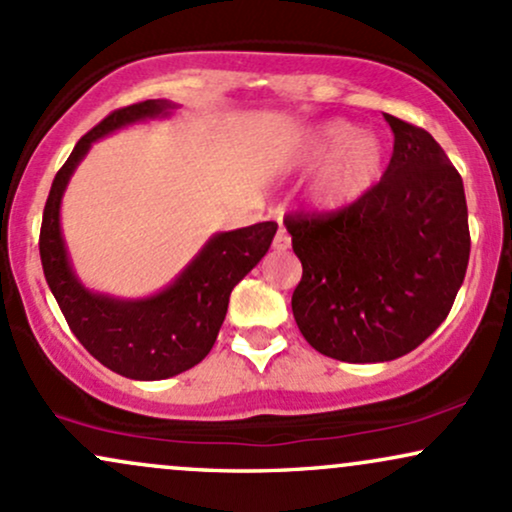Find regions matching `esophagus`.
<instances>
[{
  "mask_svg": "<svg viewBox=\"0 0 512 512\" xmlns=\"http://www.w3.org/2000/svg\"><path fill=\"white\" fill-rule=\"evenodd\" d=\"M272 245H274L276 252H286L291 248V236L286 233V228H279V231H276Z\"/></svg>",
  "mask_w": 512,
  "mask_h": 512,
  "instance_id": "esophagus-1",
  "label": "esophagus"
}]
</instances>
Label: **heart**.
<instances>
[{"label":"heart","mask_w":512,"mask_h":512,"mask_svg":"<svg viewBox=\"0 0 512 512\" xmlns=\"http://www.w3.org/2000/svg\"><path fill=\"white\" fill-rule=\"evenodd\" d=\"M301 166L317 168L310 197L320 209L339 211L361 202L378 185L385 168V144L378 134L358 132L351 122L330 120L303 139Z\"/></svg>","instance_id":"1"}]
</instances>
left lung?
<instances>
[{"label": "left lung", "instance_id": "left-lung-1", "mask_svg": "<svg viewBox=\"0 0 512 512\" xmlns=\"http://www.w3.org/2000/svg\"><path fill=\"white\" fill-rule=\"evenodd\" d=\"M385 120L395 149L361 202L284 219L303 264L291 298L298 330L346 363L414 351L448 317L469 262L460 173L426 129Z\"/></svg>", "mask_w": 512, "mask_h": 512}]
</instances>
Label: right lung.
<instances>
[{"instance_id": "right-lung-1", "label": "right lung", "mask_w": 512, "mask_h": 512, "mask_svg": "<svg viewBox=\"0 0 512 512\" xmlns=\"http://www.w3.org/2000/svg\"><path fill=\"white\" fill-rule=\"evenodd\" d=\"M170 101H144L115 110L84 134L57 170L40 226V262L69 330L105 368L132 380H166L197 366L216 342L233 286L267 255L274 221L216 233L173 284L149 298H115L88 291L74 274L62 238L60 207L69 178L93 142L134 122L168 117Z\"/></svg>"}]
</instances>
